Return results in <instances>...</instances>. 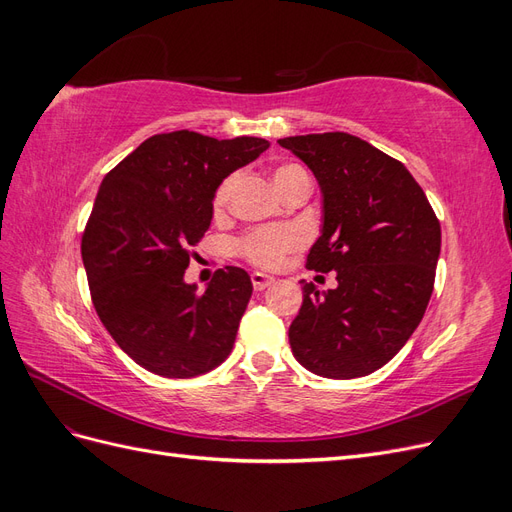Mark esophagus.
Returning <instances> with one entry per match:
<instances>
[{
    "label": "esophagus",
    "mask_w": 512,
    "mask_h": 512,
    "mask_svg": "<svg viewBox=\"0 0 512 512\" xmlns=\"http://www.w3.org/2000/svg\"><path fill=\"white\" fill-rule=\"evenodd\" d=\"M252 284H254L256 290H265L267 286L273 284V277L267 275V273H262V271H254L252 273Z\"/></svg>",
    "instance_id": "esophagus-1"
}]
</instances>
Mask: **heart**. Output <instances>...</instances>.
I'll list each match as a JSON object with an SVG mask.
<instances>
[{
	"label": "heart",
	"mask_w": 512,
	"mask_h": 512,
	"mask_svg": "<svg viewBox=\"0 0 512 512\" xmlns=\"http://www.w3.org/2000/svg\"><path fill=\"white\" fill-rule=\"evenodd\" d=\"M297 173H305V170L297 164H282L275 168L273 173V183L275 188L282 185L288 177L297 175ZM232 185H235V177H226L218 190L213 194V209L215 213H220L226 209L228 198L232 192ZM303 243L301 232L294 226H265V228H256L250 230L245 237H241L235 245V250L241 258H245L247 262L258 267H277L280 262L290 254L297 250V247Z\"/></svg>",
	"instance_id": "b5f03b06"
}]
</instances>
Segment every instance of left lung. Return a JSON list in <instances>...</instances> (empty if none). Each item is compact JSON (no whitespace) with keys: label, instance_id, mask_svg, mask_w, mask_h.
Segmentation results:
<instances>
[{"label":"left lung","instance_id":"left-lung-1","mask_svg":"<svg viewBox=\"0 0 512 512\" xmlns=\"http://www.w3.org/2000/svg\"><path fill=\"white\" fill-rule=\"evenodd\" d=\"M312 170L322 230L307 269L337 273V288L303 284L288 339L316 376L350 380L389 363L423 320L436 280L440 222L408 168L359 136L280 138Z\"/></svg>","mask_w":512,"mask_h":512}]
</instances>
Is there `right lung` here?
Segmentation results:
<instances>
[{
  "instance_id": "add662e5",
  "label": "right lung",
  "mask_w": 512,
  "mask_h": 512,
  "mask_svg": "<svg viewBox=\"0 0 512 512\" xmlns=\"http://www.w3.org/2000/svg\"><path fill=\"white\" fill-rule=\"evenodd\" d=\"M269 141L156 134L100 185L81 254L96 312L132 361L164 378H194L226 361L252 280L218 269L205 290L185 284L192 247L213 218V194Z\"/></svg>"
}]
</instances>
